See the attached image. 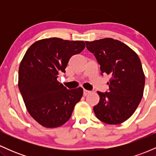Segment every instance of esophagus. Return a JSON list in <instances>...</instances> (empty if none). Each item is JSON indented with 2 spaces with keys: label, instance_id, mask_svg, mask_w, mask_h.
Listing matches in <instances>:
<instances>
[{
  "label": "esophagus",
  "instance_id": "34e87169",
  "mask_svg": "<svg viewBox=\"0 0 156 156\" xmlns=\"http://www.w3.org/2000/svg\"><path fill=\"white\" fill-rule=\"evenodd\" d=\"M89 92H90V91L87 90V89H83V95L84 96H87Z\"/></svg>",
  "mask_w": 156,
  "mask_h": 156
}]
</instances>
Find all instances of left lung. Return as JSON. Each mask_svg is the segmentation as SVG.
Instances as JSON below:
<instances>
[{"label": "left lung", "instance_id": "1", "mask_svg": "<svg viewBox=\"0 0 156 156\" xmlns=\"http://www.w3.org/2000/svg\"><path fill=\"white\" fill-rule=\"evenodd\" d=\"M101 65V75L111 77L108 92H98L94 106L96 117L109 125L120 124L133 114L144 92L145 76L136 53L120 41L112 38L85 42Z\"/></svg>", "mask_w": 156, "mask_h": 156}]
</instances>
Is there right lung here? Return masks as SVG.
Returning <instances> with one entry per match:
<instances>
[{"label": "right lung", "instance_id": "add662e5", "mask_svg": "<svg viewBox=\"0 0 156 156\" xmlns=\"http://www.w3.org/2000/svg\"><path fill=\"white\" fill-rule=\"evenodd\" d=\"M83 41L44 39L31 44L19 67L18 87L27 110L46 128H57L70 118L83 89H67L57 80L69 58L85 48Z\"/></svg>", "mask_w": 156, "mask_h": 156}]
</instances>
